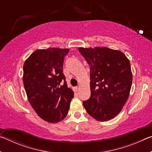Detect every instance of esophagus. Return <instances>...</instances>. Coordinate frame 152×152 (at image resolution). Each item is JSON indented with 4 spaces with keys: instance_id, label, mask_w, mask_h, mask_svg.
Masks as SVG:
<instances>
[{
    "instance_id": "esophagus-1",
    "label": "esophagus",
    "mask_w": 152,
    "mask_h": 152,
    "mask_svg": "<svg viewBox=\"0 0 152 152\" xmlns=\"http://www.w3.org/2000/svg\"><path fill=\"white\" fill-rule=\"evenodd\" d=\"M78 86H76V87H74V88H73V91H74V92H77V91H78Z\"/></svg>"
}]
</instances>
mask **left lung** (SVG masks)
I'll return each instance as SVG.
<instances>
[{"mask_svg": "<svg viewBox=\"0 0 152 152\" xmlns=\"http://www.w3.org/2000/svg\"><path fill=\"white\" fill-rule=\"evenodd\" d=\"M90 66L91 97L83 101L87 113L106 121L119 114L127 102L132 84L129 60L119 50L104 48H79Z\"/></svg>", "mask_w": 152, "mask_h": 152, "instance_id": "8db88e82", "label": "left lung"}]
</instances>
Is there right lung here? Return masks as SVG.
I'll return each mask as SVG.
<instances>
[{
	"label": "right lung",
	"instance_id": "obj_1",
	"mask_svg": "<svg viewBox=\"0 0 152 152\" xmlns=\"http://www.w3.org/2000/svg\"><path fill=\"white\" fill-rule=\"evenodd\" d=\"M68 49L35 51L23 65V84L27 99L45 121L57 123L68 114L74 92L68 88L63 64Z\"/></svg>",
	"mask_w": 152,
	"mask_h": 152
}]
</instances>
